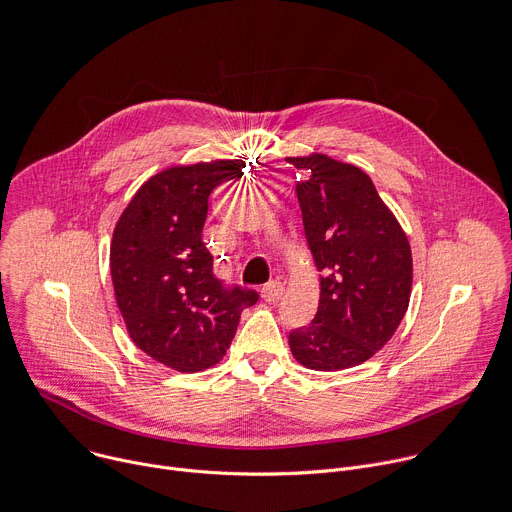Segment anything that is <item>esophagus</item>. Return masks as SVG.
<instances>
[{
	"label": "esophagus",
	"instance_id": "esophagus-1",
	"mask_svg": "<svg viewBox=\"0 0 512 512\" xmlns=\"http://www.w3.org/2000/svg\"><path fill=\"white\" fill-rule=\"evenodd\" d=\"M282 294H284V286H282V282H278V280H272V282H268V284L262 288V298H264L266 302H276Z\"/></svg>",
	"mask_w": 512,
	"mask_h": 512
}]
</instances>
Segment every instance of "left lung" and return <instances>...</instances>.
Wrapping results in <instances>:
<instances>
[{
	"instance_id": "8db88e82",
	"label": "left lung",
	"mask_w": 512,
	"mask_h": 512,
	"mask_svg": "<svg viewBox=\"0 0 512 512\" xmlns=\"http://www.w3.org/2000/svg\"><path fill=\"white\" fill-rule=\"evenodd\" d=\"M304 236L321 276L319 311L288 335L294 359L341 371L371 359L395 333L412 294V248L369 175L323 153L286 157Z\"/></svg>"
}]
</instances>
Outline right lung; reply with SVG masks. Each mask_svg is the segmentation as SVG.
Instances as JSON below:
<instances>
[{
	"instance_id": "obj_1",
	"label": "right lung",
	"mask_w": 512,
	"mask_h": 512,
	"mask_svg": "<svg viewBox=\"0 0 512 512\" xmlns=\"http://www.w3.org/2000/svg\"><path fill=\"white\" fill-rule=\"evenodd\" d=\"M244 161L173 165L149 177L121 214L111 276L127 333L151 359L195 373L222 361L256 290L226 286L201 240L208 199Z\"/></svg>"
}]
</instances>
